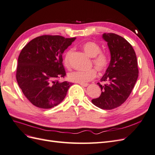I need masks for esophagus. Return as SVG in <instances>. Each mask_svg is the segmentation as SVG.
<instances>
[{"label":"esophagus","instance_id":"obj_1","mask_svg":"<svg viewBox=\"0 0 155 155\" xmlns=\"http://www.w3.org/2000/svg\"><path fill=\"white\" fill-rule=\"evenodd\" d=\"M79 85H81L82 87H87L88 85V84L87 83H79Z\"/></svg>","mask_w":155,"mask_h":155}]
</instances>
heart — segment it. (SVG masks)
I'll list each match as a JSON object with an SVG mask.
<instances>
[{
  "mask_svg": "<svg viewBox=\"0 0 155 155\" xmlns=\"http://www.w3.org/2000/svg\"><path fill=\"white\" fill-rule=\"evenodd\" d=\"M81 48L85 53L92 58V63L94 67L98 72H103L107 68L109 63V58L106 53L101 51V46L93 41H88L81 45ZM72 54V49L68 50L64 54L63 63L66 67H69V58ZM96 76V72L94 69H90L85 71H74L68 74L69 81L85 83L92 80Z\"/></svg>",
  "mask_w": 155,
  "mask_h": 155,
  "instance_id": "heart-1",
  "label": "heart"
}]
</instances>
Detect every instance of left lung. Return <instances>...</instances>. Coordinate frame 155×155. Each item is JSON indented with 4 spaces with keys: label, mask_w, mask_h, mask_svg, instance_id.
I'll return each instance as SVG.
<instances>
[{
    "label": "left lung",
    "mask_w": 155,
    "mask_h": 155,
    "mask_svg": "<svg viewBox=\"0 0 155 155\" xmlns=\"http://www.w3.org/2000/svg\"><path fill=\"white\" fill-rule=\"evenodd\" d=\"M109 46L110 61L101 81L99 97L92 100V104L102 109L110 110L120 107L127 99L138 77V62L133 46L124 37L109 33L103 34Z\"/></svg>",
    "instance_id": "1"
}]
</instances>
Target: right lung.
Masks as SVG:
<instances>
[{
	"label": "right lung",
	"mask_w": 155,
	"mask_h": 155,
	"mask_svg": "<svg viewBox=\"0 0 155 155\" xmlns=\"http://www.w3.org/2000/svg\"><path fill=\"white\" fill-rule=\"evenodd\" d=\"M74 38L45 35L32 39L18 58L16 79L24 95L41 109H51L66 96L72 83L60 82L66 72L62 55Z\"/></svg>",
	"instance_id": "obj_1"
}]
</instances>
